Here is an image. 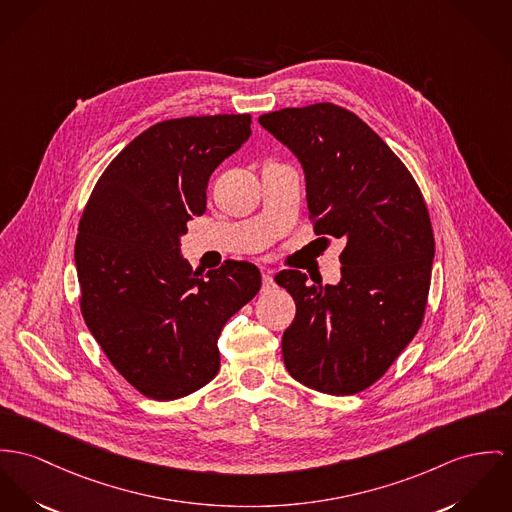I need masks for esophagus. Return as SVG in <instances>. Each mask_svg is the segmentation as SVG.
Listing matches in <instances>:
<instances>
[{"instance_id": "obj_1", "label": "esophagus", "mask_w": 512, "mask_h": 512, "mask_svg": "<svg viewBox=\"0 0 512 512\" xmlns=\"http://www.w3.org/2000/svg\"><path fill=\"white\" fill-rule=\"evenodd\" d=\"M275 286V278H273V275H271L269 271L263 273V292H269V290H273Z\"/></svg>"}]
</instances>
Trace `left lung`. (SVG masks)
<instances>
[{
    "label": "left lung",
    "mask_w": 512,
    "mask_h": 512,
    "mask_svg": "<svg viewBox=\"0 0 512 512\" xmlns=\"http://www.w3.org/2000/svg\"><path fill=\"white\" fill-rule=\"evenodd\" d=\"M304 167L315 236L345 241L341 280L280 271L296 302L284 366L315 392L358 394L411 343L427 308L434 236L423 195L390 146L333 103L259 117Z\"/></svg>",
    "instance_id": "left-lung-1"
}]
</instances>
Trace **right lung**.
I'll list each match as a JSON object with an SVG mask.
<instances>
[{"instance_id":"1","label":"right lung","mask_w":512,"mask_h":512,"mask_svg":"<svg viewBox=\"0 0 512 512\" xmlns=\"http://www.w3.org/2000/svg\"><path fill=\"white\" fill-rule=\"evenodd\" d=\"M251 136V115L163 120L99 177L76 239L83 319L140 394L179 399L220 370L226 321L261 288L247 261L198 275L181 257L187 222L206 212L212 171Z\"/></svg>"}]
</instances>
